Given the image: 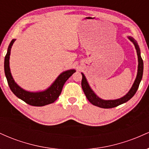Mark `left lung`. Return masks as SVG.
<instances>
[{
	"label": "left lung",
	"mask_w": 149,
	"mask_h": 149,
	"mask_svg": "<svg viewBox=\"0 0 149 149\" xmlns=\"http://www.w3.org/2000/svg\"><path fill=\"white\" fill-rule=\"evenodd\" d=\"M128 38L131 40L132 42L134 43L135 46V48L136 49V53H137L138 56V72L137 76H136V79L133 84L132 87L130 89L128 93L126 95H125L122 98L118 99V100H104L102 99L99 98L92 91V89L90 88V85H88V81H87L85 76H84L83 73H82L83 76V78H82L81 82V86L83 88V92H84L85 96H86L87 99L89 100L90 103L93 104V105L97 106V107L103 108V109H111V108H114L118 107V106L120 105V104L125 103L127 101H129L130 99L134 95L136 92L137 91V89L139 88V85L140 82H141V78H142L143 76V59L141 58V55H140V49L139 47V45H137L136 42L134 40V38L132 37H128Z\"/></svg>",
	"instance_id": "obj_1"
}]
</instances>
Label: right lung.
Returning a JSON list of instances; mask_svg holds the SVG:
<instances>
[{"label":"right lung","instance_id":"right-lung-1","mask_svg":"<svg viewBox=\"0 0 149 149\" xmlns=\"http://www.w3.org/2000/svg\"><path fill=\"white\" fill-rule=\"evenodd\" d=\"M15 41V39H13L8 46V52H7L6 57H5L4 61L5 74H6L10 90L20 100H23L26 104L34 106V107H42V106L54 102V101L57 100L60 95L65 82L72 76L73 73L76 72V71L73 69L68 70V71L61 73L55 81L53 83V84L45 91L39 92H30L25 91L24 90L22 89L19 85H17L15 80H13L11 73H10L9 66L10 54L11 47Z\"/></svg>","mask_w":149,"mask_h":149}]
</instances>
